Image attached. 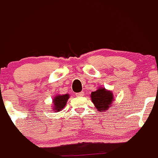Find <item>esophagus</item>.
<instances>
[{
    "mask_svg": "<svg viewBox=\"0 0 158 158\" xmlns=\"http://www.w3.org/2000/svg\"><path fill=\"white\" fill-rule=\"evenodd\" d=\"M76 96H84V92H80V93H76Z\"/></svg>",
    "mask_w": 158,
    "mask_h": 158,
    "instance_id": "1",
    "label": "esophagus"
}]
</instances>
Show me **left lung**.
I'll return each instance as SVG.
<instances>
[{"label": "left lung", "instance_id": "obj_1", "mask_svg": "<svg viewBox=\"0 0 158 158\" xmlns=\"http://www.w3.org/2000/svg\"><path fill=\"white\" fill-rule=\"evenodd\" d=\"M113 98L112 92L108 91L103 87L99 88L91 93L92 102L99 112H104L110 109L113 104Z\"/></svg>", "mask_w": 158, "mask_h": 158}]
</instances>
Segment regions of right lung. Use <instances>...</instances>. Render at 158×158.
Segmentation results:
<instances>
[{
	"label": "right lung",
	"mask_w": 158,
	"mask_h": 158,
	"mask_svg": "<svg viewBox=\"0 0 158 158\" xmlns=\"http://www.w3.org/2000/svg\"><path fill=\"white\" fill-rule=\"evenodd\" d=\"M69 98V95H58L55 96L53 99V109L56 112H59L64 109V107L66 105V102Z\"/></svg>",
	"instance_id": "add662e5"
}]
</instances>
